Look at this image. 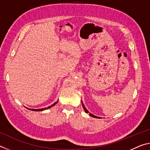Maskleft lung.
I'll return each instance as SVG.
<instances>
[{
	"mask_svg": "<svg viewBox=\"0 0 150 150\" xmlns=\"http://www.w3.org/2000/svg\"><path fill=\"white\" fill-rule=\"evenodd\" d=\"M81 103H82V106H83V108H84V110H85V112H86V113H88V112H88V111L87 110V108H85V105H83V102H82V100H81ZM89 116H92V117H93V118H100V117H98V116H95V115H92V114H91V113H89Z\"/></svg>",
	"mask_w": 150,
	"mask_h": 150,
	"instance_id": "obj_1",
	"label": "left lung"
}]
</instances>
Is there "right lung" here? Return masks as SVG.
Returning a JSON list of instances; mask_svg holds the SVG:
<instances>
[{"instance_id": "add662e5", "label": "right lung", "mask_w": 150, "mask_h": 150, "mask_svg": "<svg viewBox=\"0 0 150 150\" xmlns=\"http://www.w3.org/2000/svg\"><path fill=\"white\" fill-rule=\"evenodd\" d=\"M57 102L58 101H57V102H55V103H54V104H53V105H52L51 106H48V107H47V108H40V109H30V108H28L29 110H33V111H42V110H46V109H48V108H51V107H52L53 106H54L55 104H57Z\"/></svg>"}]
</instances>
